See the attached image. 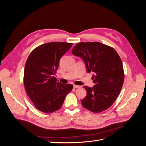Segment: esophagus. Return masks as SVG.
Instances as JSON below:
<instances>
[{"mask_svg": "<svg viewBox=\"0 0 146 146\" xmlns=\"http://www.w3.org/2000/svg\"><path fill=\"white\" fill-rule=\"evenodd\" d=\"M74 88H81V86H79V85H74Z\"/></svg>", "mask_w": 146, "mask_h": 146, "instance_id": "1", "label": "esophagus"}]
</instances>
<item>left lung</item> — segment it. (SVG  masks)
Listing matches in <instances>:
<instances>
[{"mask_svg":"<svg viewBox=\"0 0 146 146\" xmlns=\"http://www.w3.org/2000/svg\"><path fill=\"white\" fill-rule=\"evenodd\" d=\"M72 53L83 60L88 73H94V86H84L86 96L81 101L83 107L94 113L107 110L120 93L124 80L120 56L113 47L98 42H78Z\"/></svg>","mask_w":146,"mask_h":146,"instance_id":"left-lung-1","label":"left lung"}]
</instances>
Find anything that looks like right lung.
<instances>
[{
    "label": "right lung",
    "instance_id": "obj_1",
    "mask_svg": "<svg viewBox=\"0 0 146 146\" xmlns=\"http://www.w3.org/2000/svg\"><path fill=\"white\" fill-rule=\"evenodd\" d=\"M72 43L53 42L37 47L26 61L24 83L26 92L38 110L51 113L60 109L71 84H62L54 77L60 60Z\"/></svg>",
    "mask_w": 146,
    "mask_h": 146
}]
</instances>
